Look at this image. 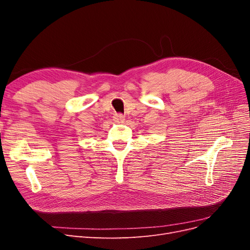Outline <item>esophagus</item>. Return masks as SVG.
I'll return each instance as SVG.
<instances>
[{
	"label": "esophagus",
	"instance_id": "34e87169",
	"mask_svg": "<svg viewBox=\"0 0 250 250\" xmlns=\"http://www.w3.org/2000/svg\"><path fill=\"white\" fill-rule=\"evenodd\" d=\"M113 121L117 123H123L125 121V117L122 115V113H116V115L113 116Z\"/></svg>",
	"mask_w": 250,
	"mask_h": 250
}]
</instances>
